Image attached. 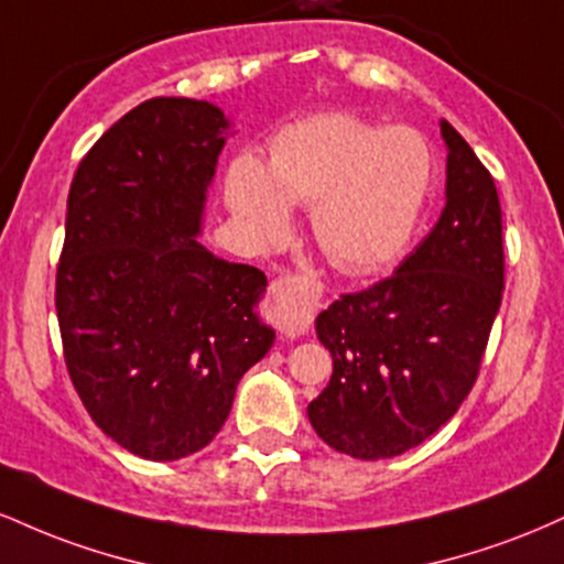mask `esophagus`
Segmentation results:
<instances>
[{
    "instance_id": "obj_1",
    "label": "esophagus",
    "mask_w": 564,
    "mask_h": 564,
    "mask_svg": "<svg viewBox=\"0 0 564 564\" xmlns=\"http://www.w3.org/2000/svg\"><path fill=\"white\" fill-rule=\"evenodd\" d=\"M321 307V286L310 278L286 275L273 283L270 291V310L275 315V326L281 336L296 339L313 326L315 313Z\"/></svg>"
}]
</instances>
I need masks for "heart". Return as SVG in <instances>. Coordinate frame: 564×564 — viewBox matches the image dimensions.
I'll return each mask as SVG.
<instances>
[{
	"instance_id": "obj_1",
	"label": "heart",
	"mask_w": 564,
	"mask_h": 564,
	"mask_svg": "<svg viewBox=\"0 0 564 564\" xmlns=\"http://www.w3.org/2000/svg\"><path fill=\"white\" fill-rule=\"evenodd\" d=\"M435 180V153L419 129L379 127L347 111L291 121L270 159L243 153L225 198L260 249L291 228V206H310V232L336 270L368 275L403 254Z\"/></svg>"
}]
</instances>
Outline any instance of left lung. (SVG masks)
<instances>
[{
  "label": "left lung",
  "instance_id": "obj_1",
  "mask_svg": "<svg viewBox=\"0 0 564 564\" xmlns=\"http://www.w3.org/2000/svg\"><path fill=\"white\" fill-rule=\"evenodd\" d=\"M445 206L394 275L341 294L315 321L332 352L328 387L307 405L334 451L392 458L435 435L475 384L503 291L501 204L469 142L440 119Z\"/></svg>",
  "mask_w": 564,
  "mask_h": 564
}]
</instances>
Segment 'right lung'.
Masks as SVG:
<instances>
[{"mask_svg":"<svg viewBox=\"0 0 564 564\" xmlns=\"http://www.w3.org/2000/svg\"><path fill=\"white\" fill-rule=\"evenodd\" d=\"M230 121L209 100L140 102L82 159L55 278L63 355L93 422L151 462L215 440L273 347L268 278L198 241Z\"/></svg>","mask_w":564,"mask_h":564,"instance_id":"add662e5","label":"right lung"}]
</instances>
